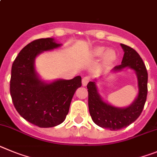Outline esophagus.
<instances>
[{"instance_id": "obj_1", "label": "esophagus", "mask_w": 157, "mask_h": 157, "mask_svg": "<svg viewBox=\"0 0 157 157\" xmlns=\"http://www.w3.org/2000/svg\"><path fill=\"white\" fill-rule=\"evenodd\" d=\"M90 80V77H83L82 79V84L84 85V86H85V85H87V84H88V82H89Z\"/></svg>"}]
</instances>
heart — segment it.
Wrapping results in <instances>:
<instances>
[{
  "mask_svg": "<svg viewBox=\"0 0 157 157\" xmlns=\"http://www.w3.org/2000/svg\"><path fill=\"white\" fill-rule=\"evenodd\" d=\"M106 51V48L103 46H99L94 49L93 55L95 57H100L103 55ZM105 61L107 62H112L116 58V54L113 50H108L104 54Z\"/></svg>",
  "mask_w": 157,
  "mask_h": 157,
  "instance_id": "heart-1",
  "label": "heart"
}]
</instances>
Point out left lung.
Masks as SVG:
<instances>
[{
  "instance_id": "1",
  "label": "left lung",
  "mask_w": 157,
  "mask_h": 157,
  "mask_svg": "<svg viewBox=\"0 0 157 157\" xmlns=\"http://www.w3.org/2000/svg\"><path fill=\"white\" fill-rule=\"evenodd\" d=\"M124 50L122 63L116 65L114 70L131 68L137 76L139 92L137 99L126 108L113 107L102 100L95 83L90 81L87 88L88 92V108L90 115L97 126L111 130H118L133 123L141 114L148 93V73L143 60L135 50L126 45L121 44Z\"/></svg>"
}]
</instances>
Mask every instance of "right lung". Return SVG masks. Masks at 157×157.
Segmentation results:
<instances>
[{
    "mask_svg": "<svg viewBox=\"0 0 157 157\" xmlns=\"http://www.w3.org/2000/svg\"><path fill=\"white\" fill-rule=\"evenodd\" d=\"M61 44L46 38L32 41L20 50L12 66L10 94L15 108L24 119L42 128L64 122L76 90L81 86L80 76L46 84L35 70V57Z\"/></svg>",
    "mask_w": 157,
    "mask_h": 157,
    "instance_id": "add662e5",
    "label": "right lung"
}]
</instances>
